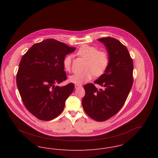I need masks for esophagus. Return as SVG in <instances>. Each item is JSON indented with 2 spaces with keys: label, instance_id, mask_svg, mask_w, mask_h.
<instances>
[{
  "label": "esophagus",
  "instance_id": "1",
  "mask_svg": "<svg viewBox=\"0 0 158 158\" xmlns=\"http://www.w3.org/2000/svg\"><path fill=\"white\" fill-rule=\"evenodd\" d=\"M75 88L76 89L81 88H82V86L81 85H75Z\"/></svg>",
  "mask_w": 158,
  "mask_h": 158
}]
</instances>
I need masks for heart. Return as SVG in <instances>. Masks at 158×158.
<instances>
[{
  "mask_svg": "<svg viewBox=\"0 0 158 158\" xmlns=\"http://www.w3.org/2000/svg\"><path fill=\"white\" fill-rule=\"evenodd\" d=\"M76 54L86 60L85 71L78 72L69 77L71 82L80 85L86 82L92 78L94 75L99 77L102 75L108 68L110 57L107 52L99 50L94 46L85 44L77 51ZM72 56H66L63 60V66L64 70L70 72L72 69Z\"/></svg>",
  "mask_w": 158,
  "mask_h": 158,
  "instance_id": "heart-1",
  "label": "heart"
}]
</instances>
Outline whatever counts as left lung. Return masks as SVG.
Returning a JSON list of instances; mask_svg holds the SVG:
<instances>
[{"mask_svg":"<svg viewBox=\"0 0 158 158\" xmlns=\"http://www.w3.org/2000/svg\"><path fill=\"white\" fill-rule=\"evenodd\" d=\"M106 47L110 64L94 83L86 84L82 104L91 118L104 121L115 115L124 104L133 83V61L127 47L114 38H99ZM95 84L102 86L98 90Z\"/></svg>","mask_w":158,"mask_h":158,"instance_id":"1","label":"left lung"}]
</instances>
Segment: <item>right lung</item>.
I'll list each match as a JSON object with an SVG mask.
<instances>
[{
    "mask_svg": "<svg viewBox=\"0 0 158 158\" xmlns=\"http://www.w3.org/2000/svg\"><path fill=\"white\" fill-rule=\"evenodd\" d=\"M54 39L35 43L23 55L16 74V85L25 108L40 120H52L63 111L75 88L67 79L63 60L75 50Z\"/></svg>",
    "mask_w": 158,
    "mask_h": 158,
    "instance_id": "add662e5",
    "label": "right lung"
}]
</instances>
